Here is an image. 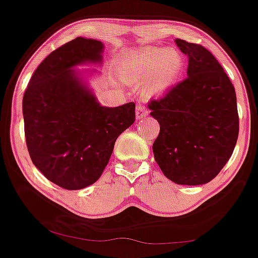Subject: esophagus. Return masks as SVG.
<instances>
[{
  "label": "esophagus",
  "mask_w": 258,
  "mask_h": 258,
  "mask_svg": "<svg viewBox=\"0 0 258 258\" xmlns=\"http://www.w3.org/2000/svg\"><path fill=\"white\" fill-rule=\"evenodd\" d=\"M147 116H148V110L145 109L144 105L138 104L137 108H136V119L141 120V119H144V117H147Z\"/></svg>",
  "instance_id": "obj_1"
}]
</instances>
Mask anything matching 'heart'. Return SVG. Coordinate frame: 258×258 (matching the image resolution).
Segmentation results:
<instances>
[{"mask_svg": "<svg viewBox=\"0 0 258 258\" xmlns=\"http://www.w3.org/2000/svg\"><path fill=\"white\" fill-rule=\"evenodd\" d=\"M184 68V57L178 50L153 46L127 58L121 76L136 85L147 81L145 94L150 97H159L168 94L178 85Z\"/></svg>", "mask_w": 258, "mask_h": 258, "instance_id": "b5f03b06", "label": "heart"}]
</instances>
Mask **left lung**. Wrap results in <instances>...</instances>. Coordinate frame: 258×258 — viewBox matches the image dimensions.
Instances as JSON below:
<instances>
[{
    "instance_id": "1",
    "label": "left lung",
    "mask_w": 258,
    "mask_h": 258,
    "mask_svg": "<svg viewBox=\"0 0 258 258\" xmlns=\"http://www.w3.org/2000/svg\"><path fill=\"white\" fill-rule=\"evenodd\" d=\"M188 56L187 78L148 108L159 121L153 153L166 178L179 185L213 180L233 153L239 133L231 80L204 46L175 39Z\"/></svg>"
}]
</instances>
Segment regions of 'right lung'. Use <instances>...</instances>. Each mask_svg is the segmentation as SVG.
Masks as SVG:
<instances>
[{
  "label": "right lung",
  "instance_id": "1",
  "mask_svg": "<svg viewBox=\"0 0 258 258\" xmlns=\"http://www.w3.org/2000/svg\"><path fill=\"white\" fill-rule=\"evenodd\" d=\"M104 44L77 37L37 67L23 98L25 137L31 160L42 174L66 190L97 181L117 137L135 122L136 104L105 107L90 79L101 67Z\"/></svg>",
  "mask_w": 258,
  "mask_h": 258
}]
</instances>
